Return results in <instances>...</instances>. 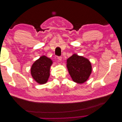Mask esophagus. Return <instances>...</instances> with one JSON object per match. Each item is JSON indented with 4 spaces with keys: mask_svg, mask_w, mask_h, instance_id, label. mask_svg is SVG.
Here are the masks:
<instances>
[{
    "mask_svg": "<svg viewBox=\"0 0 122 122\" xmlns=\"http://www.w3.org/2000/svg\"><path fill=\"white\" fill-rule=\"evenodd\" d=\"M57 59L59 61H61V60H62V57L61 56H60V57H57Z\"/></svg>",
    "mask_w": 122,
    "mask_h": 122,
    "instance_id": "obj_1",
    "label": "esophagus"
}]
</instances>
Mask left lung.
I'll return each instance as SVG.
<instances>
[{"label":"left lung","instance_id":"left-lung-1","mask_svg":"<svg viewBox=\"0 0 122 122\" xmlns=\"http://www.w3.org/2000/svg\"><path fill=\"white\" fill-rule=\"evenodd\" d=\"M67 67L73 81L79 84L86 81L92 72L90 61L76 54H73L67 59Z\"/></svg>","mask_w":122,"mask_h":122}]
</instances>
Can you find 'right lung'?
Segmentation results:
<instances>
[{
	"label": "right lung",
	"mask_w": 122,
	"mask_h": 122,
	"mask_svg": "<svg viewBox=\"0 0 122 122\" xmlns=\"http://www.w3.org/2000/svg\"><path fill=\"white\" fill-rule=\"evenodd\" d=\"M52 61L45 55L41 56L32 64L30 73L36 81L40 84L47 83L50 76V69Z\"/></svg>",
	"instance_id": "add662e5"
}]
</instances>
